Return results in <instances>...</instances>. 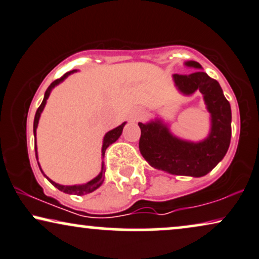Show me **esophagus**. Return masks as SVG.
I'll use <instances>...</instances> for the list:
<instances>
[{"label": "esophagus", "mask_w": 259, "mask_h": 259, "mask_svg": "<svg viewBox=\"0 0 259 259\" xmlns=\"http://www.w3.org/2000/svg\"><path fill=\"white\" fill-rule=\"evenodd\" d=\"M142 117H143L142 111H136V112L134 113L133 118H134V120H140V119H142Z\"/></svg>", "instance_id": "esophagus-1"}]
</instances>
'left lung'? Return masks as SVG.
I'll return each instance as SVG.
<instances>
[{
    "mask_svg": "<svg viewBox=\"0 0 259 259\" xmlns=\"http://www.w3.org/2000/svg\"><path fill=\"white\" fill-rule=\"evenodd\" d=\"M201 69L195 61L185 63ZM176 86L184 94L199 91L211 116V130L204 141L198 143L177 139L160 120L139 123L141 129L140 152L152 167L177 176L202 177L211 171L224 159L231 143V105L217 80L204 71L189 75L175 74Z\"/></svg>",
    "mask_w": 259,
    "mask_h": 259,
    "instance_id": "1",
    "label": "left lung"
}]
</instances>
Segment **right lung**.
I'll return each mask as SVG.
<instances>
[{
	"label": "right lung",
	"mask_w": 259,
	"mask_h": 259,
	"mask_svg": "<svg viewBox=\"0 0 259 259\" xmlns=\"http://www.w3.org/2000/svg\"><path fill=\"white\" fill-rule=\"evenodd\" d=\"M75 71H76V70H70V71H68V73H65L62 77L57 78V80H55L54 82H52V83L50 84V86H49V88L47 90V92H45L44 99H42L41 104H40V106L38 107L37 112H35V116H34V123H33V133H34V137H35V129H37V126H38L39 117H40L41 111L44 110V106H45V104H47V100H48L49 96H50V92H51V90H52V88H54L55 86H57L58 83L62 82V81H63L65 77H68V76H69L70 74L75 73ZM124 125H125V123L120 124L119 126H117V127H116V129L111 130V132L107 133L106 135H105V137H104L103 149H101V153H103V156L105 155V150H106L107 147H109V146L111 145V143L116 142V141L118 140V137H119L120 135H122V132H123V127H124ZM34 140H35V139H34ZM34 149H35V158H37V160H38V155H37V146H35V145H34ZM38 165H39V163H38ZM39 168H40V166H39ZM40 171H41V169H40ZM41 172H42V171H41ZM47 178H48V177H47ZM104 178H105V167H104V162H103V165H101V172L99 173V175H98V176L96 177V178L92 179L91 182L86 183V184H82V185L64 186V185H60V184H57V183L52 182L51 179H49V178H48V179H49V181H50V183H51L52 185H55L58 190H61V191L65 192V194L82 196V195H87V194H90V192L94 191V190H97L98 188H99V186H100L101 184H103Z\"/></svg>",
	"instance_id": "1"
}]
</instances>
